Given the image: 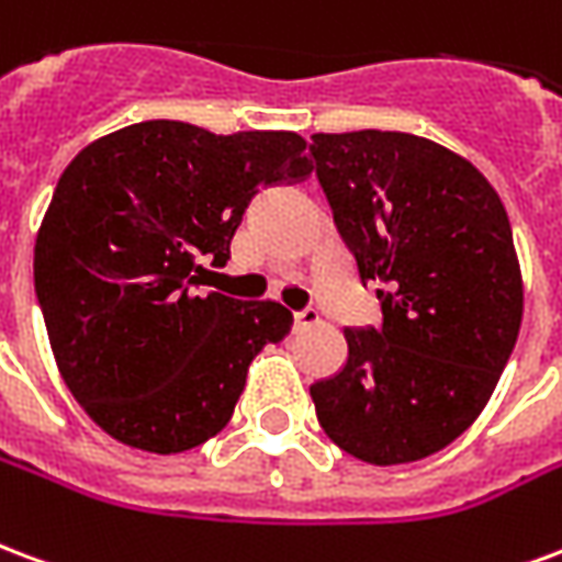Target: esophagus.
Returning <instances> with one entry per match:
<instances>
[{
  "label": "esophagus",
  "mask_w": 562,
  "mask_h": 562,
  "mask_svg": "<svg viewBox=\"0 0 562 562\" xmlns=\"http://www.w3.org/2000/svg\"><path fill=\"white\" fill-rule=\"evenodd\" d=\"M317 323H321V314L314 308L296 311V314H293V326H296V329H308V326H317Z\"/></svg>",
  "instance_id": "1"
}]
</instances>
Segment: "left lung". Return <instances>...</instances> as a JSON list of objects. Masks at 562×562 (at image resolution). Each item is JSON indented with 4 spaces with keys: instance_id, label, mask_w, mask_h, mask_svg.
I'll return each mask as SVG.
<instances>
[{
    "instance_id": "1",
    "label": "left lung",
    "mask_w": 562,
    "mask_h": 562,
    "mask_svg": "<svg viewBox=\"0 0 562 562\" xmlns=\"http://www.w3.org/2000/svg\"><path fill=\"white\" fill-rule=\"evenodd\" d=\"M311 155L380 329H344L347 366L311 386L335 446L376 467L440 452L497 389L524 317L509 215L458 151L401 131L314 134Z\"/></svg>"
}]
</instances>
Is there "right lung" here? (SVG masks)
<instances>
[{"label":"right lung","mask_w":562,"mask_h":562,"mask_svg":"<svg viewBox=\"0 0 562 562\" xmlns=\"http://www.w3.org/2000/svg\"><path fill=\"white\" fill-rule=\"evenodd\" d=\"M305 146L293 131L224 137L151 119L65 167L35 239V293L65 386L113 440L155 454L206 443L254 356L284 341V305L196 284L200 260H231L260 186L314 170Z\"/></svg>","instance_id":"obj_1"}]
</instances>
